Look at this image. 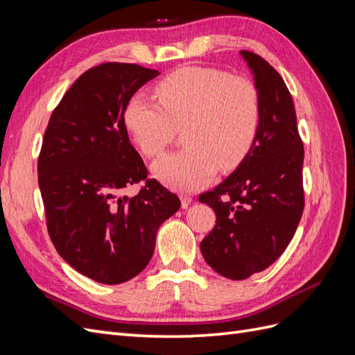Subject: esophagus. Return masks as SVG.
<instances>
[{"mask_svg": "<svg viewBox=\"0 0 355 355\" xmlns=\"http://www.w3.org/2000/svg\"><path fill=\"white\" fill-rule=\"evenodd\" d=\"M192 201V197L189 196H180V204H182V209H188V206Z\"/></svg>", "mask_w": 355, "mask_h": 355, "instance_id": "1", "label": "esophagus"}]
</instances>
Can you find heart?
Masks as SVG:
<instances>
[{
	"label": "heart",
	"mask_w": 355,
	"mask_h": 355,
	"mask_svg": "<svg viewBox=\"0 0 355 355\" xmlns=\"http://www.w3.org/2000/svg\"><path fill=\"white\" fill-rule=\"evenodd\" d=\"M159 103L135 94L124 125L146 157H159L184 128L182 151L158 159L157 179L170 188L194 191L222 170H234L250 153L261 125V98L243 77L210 67H182L157 84Z\"/></svg>",
	"instance_id": "1"
}]
</instances>
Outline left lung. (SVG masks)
<instances>
[{"instance_id": "8db88e82", "label": "left lung", "mask_w": 355, "mask_h": 355, "mask_svg": "<svg viewBox=\"0 0 355 355\" xmlns=\"http://www.w3.org/2000/svg\"><path fill=\"white\" fill-rule=\"evenodd\" d=\"M241 56L259 92V132L232 175L198 198L216 213V225L200 244L202 257L231 280L274 263L292 241L305 206L304 144L292 94L263 58L247 50Z\"/></svg>"}]
</instances>
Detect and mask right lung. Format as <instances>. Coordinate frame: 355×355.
Instances as JSON below:
<instances>
[{"label": "right lung", "instance_id": "add662e5", "mask_svg": "<svg viewBox=\"0 0 355 355\" xmlns=\"http://www.w3.org/2000/svg\"><path fill=\"white\" fill-rule=\"evenodd\" d=\"M158 71L106 62L85 71L53 111L38 157V185L51 243L73 270L102 284L136 277L151 261L159 225L180 207L148 179L124 110ZM144 182L133 198L130 184Z\"/></svg>", "mask_w": 355, "mask_h": 355}]
</instances>
